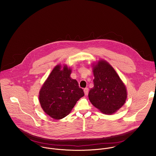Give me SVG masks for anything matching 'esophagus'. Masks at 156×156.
Here are the masks:
<instances>
[{"label": "esophagus", "mask_w": 156, "mask_h": 156, "mask_svg": "<svg viewBox=\"0 0 156 156\" xmlns=\"http://www.w3.org/2000/svg\"><path fill=\"white\" fill-rule=\"evenodd\" d=\"M88 90H89V89H88V88H86L84 89V93H85V95H87L88 94Z\"/></svg>", "instance_id": "obj_1"}]
</instances>
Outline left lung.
Returning a JSON list of instances; mask_svg holds the SVG:
<instances>
[{
	"label": "left lung",
	"mask_w": 156,
	"mask_h": 156,
	"mask_svg": "<svg viewBox=\"0 0 156 156\" xmlns=\"http://www.w3.org/2000/svg\"><path fill=\"white\" fill-rule=\"evenodd\" d=\"M94 87L88 97L92 105L105 115H112L126 103V87L111 65L104 59L92 64Z\"/></svg>",
	"instance_id": "left-lung-1"
}]
</instances>
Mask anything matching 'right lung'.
Returning <instances> with one entry per match:
<instances>
[{"label":"right lung","instance_id":"1","mask_svg":"<svg viewBox=\"0 0 156 156\" xmlns=\"http://www.w3.org/2000/svg\"><path fill=\"white\" fill-rule=\"evenodd\" d=\"M72 69L66 64L54 67L39 92V101L46 114L55 119L67 116L84 96L83 89L70 75Z\"/></svg>","mask_w":156,"mask_h":156}]
</instances>
